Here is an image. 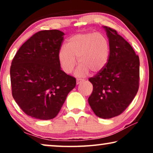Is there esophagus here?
<instances>
[{
	"mask_svg": "<svg viewBox=\"0 0 153 153\" xmlns=\"http://www.w3.org/2000/svg\"><path fill=\"white\" fill-rule=\"evenodd\" d=\"M85 79H80V78H78L76 79V84H79V83H81V82H83V81H84Z\"/></svg>",
	"mask_w": 153,
	"mask_h": 153,
	"instance_id": "obj_1",
	"label": "esophagus"
}]
</instances>
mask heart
Listing matches in <instances>:
<instances>
[{"mask_svg":"<svg viewBox=\"0 0 153 153\" xmlns=\"http://www.w3.org/2000/svg\"><path fill=\"white\" fill-rule=\"evenodd\" d=\"M110 54V43L102 33H88L71 37L58 53V60L65 72L74 70L78 58L77 76H84L89 71L92 74L100 72L107 64Z\"/></svg>","mask_w":153,"mask_h":153,"instance_id":"heart-1","label":"heart"}]
</instances>
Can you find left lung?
Segmentation results:
<instances>
[{"instance_id":"1","label":"left lung","mask_w":153,"mask_h":153,"mask_svg":"<svg viewBox=\"0 0 153 153\" xmlns=\"http://www.w3.org/2000/svg\"><path fill=\"white\" fill-rule=\"evenodd\" d=\"M110 54L103 70L89 78L93 86L88 103L95 115L108 119L119 116L132 102L139 87V58L131 46L110 27L104 26Z\"/></svg>"}]
</instances>
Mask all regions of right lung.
Here are the masks:
<instances>
[{
	"label": "right lung",
	"mask_w": 153,
	"mask_h": 153,
	"mask_svg": "<svg viewBox=\"0 0 153 153\" xmlns=\"http://www.w3.org/2000/svg\"><path fill=\"white\" fill-rule=\"evenodd\" d=\"M64 33L40 30L19 48L10 67L12 94L28 116L50 120L57 116L76 79L60 69L58 53Z\"/></svg>",
	"instance_id": "right-lung-1"
}]
</instances>
